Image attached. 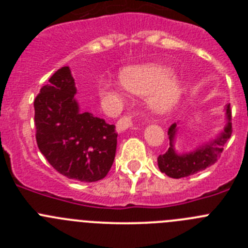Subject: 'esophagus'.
<instances>
[{
	"label": "esophagus",
	"mask_w": 248,
	"mask_h": 248,
	"mask_svg": "<svg viewBox=\"0 0 248 248\" xmlns=\"http://www.w3.org/2000/svg\"><path fill=\"white\" fill-rule=\"evenodd\" d=\"M131 125H133V124H131L130 118H129L128 115H124V117H122L117 122V131L118 133H122V131H124V130H126L128 128H130Z\"/></svg>",
	"instance_id": "obj_1"
}]
</instances>
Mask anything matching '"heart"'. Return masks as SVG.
<instances>
[{"instance_id": "obj_1", "label": "heart", "mask_w": 248, "mask_h": 248, "mask_svg": "<svg viewBox=\"0 0 248 248\" xmlns=\"http://www.w3.org/2000/svg\"><path fill=\"white\" fill-rule=\"evenodd\" d=\"M171 72L159 65L129 67L122 72L123 85L138 95H150V105L155 110L171 108L180 97V85L170 78ZM99 89L103 94H117L118 89L111 80H102Z\"/></svg>"}]
</instances>
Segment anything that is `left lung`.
<instances>
[{"instance_id":"obj_1","label":"left lung","mask_w":248,"mask_h":248,"mask_svg":"<svg viewBox=\"0 0 248 248\" xmlns=\"http://www.w3.org/2000/svg\"><path fill=\"white\" fill-rule=\"evenodd\" d=\"M231 115V107H230V104H227V124L220 137L212 140L211 143L199 148L198 150L183 155H177L174 150V146H172V140H174L175 133H176V124H172L168 130L170 148L168 149L165 154L159 155V157H157V165H159L160 171L166 174L168 176L174 177V179H180V177H186L189 175L202 171L206 168L214 165L220 157L223 146L232 134Z\"/></svg>"}]
</instances>
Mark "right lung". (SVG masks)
<instances>
[{
	"label": "right lung",
	"instance_id": "1",
	"mask_svg": "<svg viewBox=\"0 0 248 248\" xmlns=\"http://www.w3.org/2000/svg\"><path fill=\"white\" fill-rule=\"evenodd\" d=\"M69 67L48 79L34 99V126L39 151L59 174L84 183L102 180L117 151L115 125L79 111Z\"/></svg>",
	"mask_w": 248,
	"mask_h": 248
}]
</instances>
